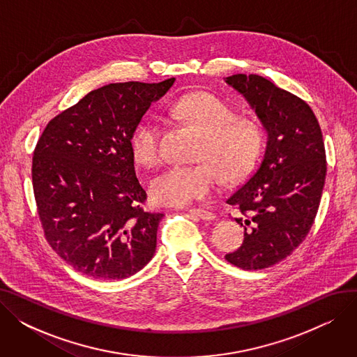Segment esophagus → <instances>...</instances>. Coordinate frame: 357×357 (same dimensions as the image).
<instances>
[{
  "label": "esophagus",
  "instance_id": "1",
  "mask_svg": "<svg viewBox=\"0 0 357 357\" xmlns=\"http://www.w3.org/2000/svg\"><path fill=\"white\" fill-rule=\"evenodd\" d=\"M188 213L192 214V215H195V217H198V218H201V220H204V221H213V220H215V215H214L211 211H208V210L190 208Z\"/></svg>",
  "mask_w": 357,
  "mask_h": 357
}]
</instances>
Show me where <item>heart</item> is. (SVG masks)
Returning a JSON list of instances; mask_svg holds the SVG:
<instances>
[{"label": "heart", "instance_id": "b5f03b06", "mask_svg": "<svg viewBox=\"0 0 357 357\" xmlns=\"http://www.w3.org/2000/svg\"><path fill=\"white\" fill-rule=\"evenodd\" d=\"M175 117L202 135L197 159L213 162L227 178L245 174L261 146L260 128L248 120H236L234 109L211 93H191L171 104ZM136 160L153 166L160 160V128L155 119L143 120L131 136ZM220 175L208 163L171 165L149 181V195L155 204L183 207L214 194Z\"/></svg>", "mask_w": 357, "mask_h": 357}]
</instances>
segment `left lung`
<instances>
[{
  "label": "left lung",
  "instance_id": "8db88e82",
  "mask_svg": "<svg viewBox=\"0 0 357 357\" xmlns=\"http://www.w3.org/2000/svg\"><path fill=\"white\" fill-rule=\"evenodd\" d=\"M245 98L266 131L264 159L227 204L237 205L243 245L226 255L231 265L260 271L288 257L307 237L326 181L323 133L310 105L259 75L224 79Z\"/></svg>",
  "mask_w": 357,
  "mask_h": 357
}]
</instances>
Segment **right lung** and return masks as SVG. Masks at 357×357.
<instances>
[{"mask_svg": "<svg viewBox=\"0 0 357 357\" xmlns=\"http://www.w3.org/2000/svg\"><path fill=\"white\" fill-rule=\"evenodd\" d=\"M109 84L46 126L33 156V190L46 238L68 265L97 279H124L156 252L160 213H146L131 136L150 104L171 89Z\"/></svg>", "mask_w": 357, "mask_h": 357, "instance_id": "right-lung-1", "label": "right lung"}]
</instances>
